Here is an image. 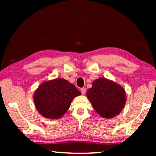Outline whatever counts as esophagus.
I'll list each match as a JSON object with an SVG mask.
<instances>
[{"label":"esophagus","mask_w":156,"mask_h":156,"mask_svg":"<svg viewBox=\"0 0 156 156\" xmlns=\"http://www.w3.org/2000/svg\"><path fill=\"white\" fill-rule=\"evenodd\" d=\"M80 91H81L82 94L84 95V94H85V92H86V88L85 87H82L80 89Z\"/></svg>","instance_id":"esophagus-1"}]
</instances>
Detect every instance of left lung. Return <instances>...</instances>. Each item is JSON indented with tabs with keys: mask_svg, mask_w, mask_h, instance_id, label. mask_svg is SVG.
<instances>
[{
	"mask_svg": "<svg viewBox=\"0 0 156 156\" xmlns=\"http://www.w3.org/2000/svg\"><path fill=\"white\" fill-rule=\"evenodd\" d=\"M87 96L97 113L105 118L118 115L126 102L125 92L122 87L105 78L95 80Z\"/></svg>",
	"mask_w": 156,
	"mask_h": 156,
	"instance_id": "1",
	"label": "left lung"
}]
</instances>
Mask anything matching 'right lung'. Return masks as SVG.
Masks as SVG:
<instances>
[{
	"instance_id": "add662e5",
	"label": "right lung",
	"mask_w": 156,
	"mask_h": 156,
	"mask_svg": "<svg viewBox=\"0 0 156 156\" xmlns=\"http://www.w3.org/2000/svg\"><path fill=\"white\" fill-rule=\"evenodd\" d=\"M80 94L68 81L55 79L41 84L34 94V104L44 117L57 119L67 112L73 98Z\"/></svg>"
}]
</instances>
